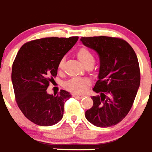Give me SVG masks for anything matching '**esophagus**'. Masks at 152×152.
Segmentation results:
<instances>
[{
	"instance_id": "obj_1",
	"label": "esophagus",
	"mask_w": 152,
	"mask_h": 152,
	"mask_svg": "<svg viewBox=\"0 0 152 152\" xmlns=\"http://www.w3.org/2000/svg\"><path fill=\"white\" fill-rule=\"evenodd\" d=\"M72 96L73 97H76V98H83V97H84L85 96L84 95H79V94H72Z\"/></svg>"
}]
</instances>
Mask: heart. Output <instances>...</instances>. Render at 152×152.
I'll return each instance as SVG.
<instances>
[{
  "label": "heart",
  "mask_w": 152,
  "mask_h": 152,
  "mask_svg": "<svg viewBox=\"0 0 152 152\" xmlns=\"http://www.w3.org/2000/svg\"><path fill=\"white\" fill-rule=\"evenodd\" d=\"M77 56L79 60L81 62L84 66L87 65L88 64L94 63V56L91 51L88 48L85 47H82L79 49L77 52ZM65 58H62L58 63V70L59 72L63 70L65 66ZM90 84L89 80L86 78H81V77H72L67 80L64 83V87L72 93H79L84 91L86 87Z\"/></svg>",
  "instance_id": "b5f03b06"
}]
</instances>
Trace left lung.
Here are the masks:
<instances>
[{"label": "left lung", "mask_w": 152, "mask_h": 152, "mask_svg": "<svg viewBox=\"0 0 152 152\" xmlns=\"http://www.w3.org/2000/svg\"><path fill=\"white\" fill-rule=\"evenodd\" d=\"M83 44L98 53L100 60L98 79L92 96L93 107L85 112L87 120L99 127L121 122L133 104L140 85L137 56L131 46L118 37H81Z\"/></svg>", "instance_id": "left-lung-1"}]
</instances>
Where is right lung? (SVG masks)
I'll use <instances>...</instances> for the list:
<instances>
[{
  "mask_svg": "<svg viewBox=\"0 0 152 152\" xmlns=\"http://www.w3.org/2000/svg\"><path fill=\"white\" fill-rule=\"evenodd\" d=\"M78 37H45L26 43L12 67L16 101L23 115L39 126H52L63 117L69 92L48 94L50 83L57 75L58 63L76 44Z\"/></svg>",
  "mask_w": 152,
  "mask_h": 152,
  "instance_id": "1",
  "label": "right lung"
}]
</instances>
